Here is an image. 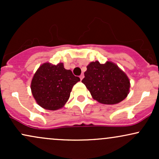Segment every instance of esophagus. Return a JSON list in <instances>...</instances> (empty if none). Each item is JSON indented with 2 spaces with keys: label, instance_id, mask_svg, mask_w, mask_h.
Returning a JSON list of instances; mask_svg holds the SVG:
<instances>
[{
  "label": "esophagus",
  "instance_id": "esophagus-1",
  "mask_svg": "<svg viewBox=\"0 0 159 159\" xmlns=\"http://www.w3.org/2000/svg\"><path fill=\"white\" fill-rule=\"evenodd\" d=\"M79 78H80V79H81V80L83 79V78H84V74H81V75H80Z\"/></svg>",
  "mask_w": 159,
  "mask_h": 159
}]
</instances>
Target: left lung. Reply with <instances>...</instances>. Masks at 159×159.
Instances as JSON below:
<instances>
[{
    "label": "left lung",
    "instance_id": "obj_1",
    "mask_svg": "<svg viewBox=\"0 0 159 159\" xmlns=\"http://www.w3.org/2000/svg\"><path fill=\"white\" fill-rule=\"evenodd\" d=\"M81 81L95 100L105 105H114L127 97L130 81L117 65L111 61L104 64L96 61L90 63Z\"/></svg>",
    "mask_w": 159,
    "mask_h": 159
}]
</instances>
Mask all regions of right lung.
<instances>
[{"label":"right lung","mask_w":159,"mask_h":159,"mask_svg":"<svg viewBox=\"0 0 159 159\" xmlns=\"http://www.w3.org/2000/svg\"><path fill=\"white\" fill-rule=\"evenodd\" d=\"M80 78L66 69L63 63L42 64L31 81L30 89L38 105L44 109L56 111L68 101L72 87Z\"/></svg>","instance_id":"right-lung-1"}]
</instances>
